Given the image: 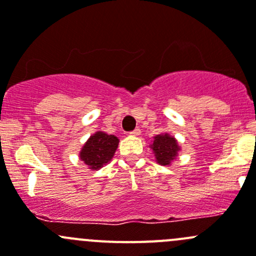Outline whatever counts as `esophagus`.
Listing matches in <instances>:
<instances>
[{"instance_id": "1", "label": "esophagus", "mask_w": 256, "mask_h": 256, "mask_svg": "<svg viewBox=\"0 0 256 256\" xmlns=\"http://www.w3.org/2000/svg\"><path fill=\"white\" fill-rule=\"evenodd\" d=\"M129 134H130V136H139V134H140V129H134V130H132Z\"/></svg>"}]
</instances>
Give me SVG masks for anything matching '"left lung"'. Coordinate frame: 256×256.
Here are the masks:
<instances>
[{"instance_id":"left-lung-1","label":"left lung","mask_w":256,"mask_h":256,"mask_svg":"<svg viewBox=\"0 0 256 256\" xmlns=\"http://www.w3.org/2000/svg\"><path fill=\"white\" fill-rule=\"evenodd\" d=\"M150 148L153 149L156 163L160 166H170L172 162L178 156V152L180 150V146H178L176 139L169 136L168 133L158 134L154 136Z\"/></svg>"}]
</instances>
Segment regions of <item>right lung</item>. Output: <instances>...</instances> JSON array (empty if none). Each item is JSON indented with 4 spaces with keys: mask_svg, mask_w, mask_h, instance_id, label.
Returning <instances> with one entry per match:
<instances>
[{
    "mask_svg": "<svg viewBox=\"0 0 256 256\" xmlns=\"http://www.w3.org/2000/svg\"><path fill=\"white\" fill-rule=\"evenodd\" d=\"M120 139L113 134L97 132L90 136L82 150L80 152V160L84 162L92 170H98L110 162L118 148Z\"/></svg>",
    "mask_w": 256,
    "mask_h": 256,
    "instance_id": "obj_1",
    "label": "right lung"
}]
</instances>
